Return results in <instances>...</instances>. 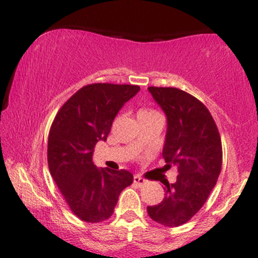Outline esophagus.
I'll return each instance as SVG.
<instances>
[{
    "mask_svg": "<svg viewBox=\"0 0 258 258\" xmlns=\"http://www.w3.org/2000/svg\"><path fill=\"white\" fill-rule=\"evenodd\" d=\"M134 183L137 185H139V187H143V185H145L146 183H148V181L140 176H134Z\"/></svg>",
    "mask_w": 258,
    "mask_h": 258,
    "instance_id": "obj_1",
    "label": "esophagus"
}]
</instances>
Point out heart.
Segmentation results:
<instances>
[{"label":"heart","mask_w":258,"mask_h":258,"mask_svg":"<svg viewBox=\"0 0 258 258\" xmlns=\"http://www.w3.org/2000/svg\"><path fill=\"white\" fill-rule=\"evenodd\" d=\"M154 114H159V113L155 112V110L152 109H141L139 110V113H138V118L148 117V115H154Z\"/></svg>","instance_id":"heart-1"}]
</instances>
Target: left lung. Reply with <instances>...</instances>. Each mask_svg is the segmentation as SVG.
<instances>
[{"mask_svg":"<svg viewBox=\"0 0 258 258\" xmlns=\"http://www.w3.org/2000/svg\"><path fill=\"white\" fill-rule=\"evenodd\" d=\"M167 117L162 156L167 167L176 165L174 183L166 182L165 198L148 207V214L161 225L174 228L189 221L209 197L221 171L223 148L217 124L195 96L176 87H149Z\"/></svg>","mask_w":258,"mask_h":258,"instance_id":"8db88e82","label":"left lung"}]
</instances>
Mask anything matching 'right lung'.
<instances>
[{
    "label": "right lung",
    "mask_w": 258,
    "mask_h": 258,
    "mask_svg": "<svg viewBox=\"0 0 258 258\" xmlns=\"http://www.w3.org/2000/svg\"><path fill=\"white\" fill-rule=\"evenodd\" d=\"M139 91L135 85L84 86L55 115L48 139L49 171L81 220L101 223L110 218L120 192L133 183L129 171L99 170L92 156L96 144L107 140L119 109Z\"/></svg>",
    "instance_id": "obj_1"
}]
</instances>
